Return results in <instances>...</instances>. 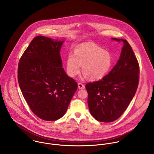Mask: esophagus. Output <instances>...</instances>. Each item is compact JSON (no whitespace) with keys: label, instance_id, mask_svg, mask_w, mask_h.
Returning a JSON list of instances; mask_svg holds the SVG:
<instances>
[{"label":"esophagus","instance_id":"34e87169","mask_svg":"<svg viewBox=\"0 0 154 154\" xmlns=\"http://www.w3.org/2000/svg\"><path fill=\"white\" fill-rule=\"evenodd\" d=\"M78 88L79 89H84L85 88V85L84 84H82V83H78Z\"/></svg>","mask_w":154,"mask_h":154}]
</instances>
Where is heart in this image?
<instances>
[{
    "label": "heart",
    "instance_id": "b5f03b06",
    "mask_svg": "<svg viewBox=\"0 0 154 154\" xmlns=\"http://www.w3.org/2000/svg\"><path fill=\"white\" fill-rule=\"evenodd\" d=\"M112 64L110 53L95 44L82 45L70 54L67 59L66 69L68 75L75 77L82 72L88 79L96 81L103 78L109 72Z\"/></svg>",
    "mask_w": 154,
    "mask_h": 154
}]
</instances>
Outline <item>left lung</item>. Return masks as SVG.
<instances>
[{
	"mask_svg": "<svg viewBox=\"0 0 154 154\" xmlns=\"http://www.w3.org/2000/svg\"><path fill=\"white\" fill-rule=\"evenodd\" d=\"M112 39L123 43L117 64L102 79L85 85L91 114L106 123L119 119L128 108L139 80V66L131 45L126 40Z\"/></svg>",
	"mask_w": 154,
	"mask_h": 154,
	"instance_id": "1",
	"label": "left lung"
}]
</instances>
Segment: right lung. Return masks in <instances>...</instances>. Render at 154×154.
Segmentation results:
<instances>
[{"label": "right lung", "instance_id": "right-lung-1", "mask_svg": "<svg viewBox=\"0 0 154 154\" xmlns=\"http://www.w3.org/2000/svg\"><path fill=\"white\" fill-rule=\"evenodd\" d=\"M64 41L35 37L20 60L18 80L22 95L39 118L54 121L65 113L78 88L62 67L60 55Z\"/></svg>", "mask_w": 154, "mask_h": 154}]
</instances>
